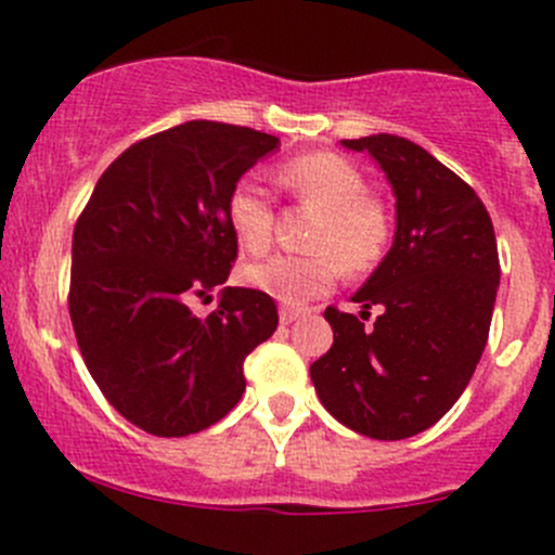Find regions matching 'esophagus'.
<instances>
[{"mask_svg": "<svg viewBox=\"0 0 555 555\" xmlns=\"http://www.w3.org/2000/svg\"><path fill=\"white\" fill-rule=\"evenodd\" d=\"M306 309H293V306H282V311H279V322L282 324H293V322H298L300 317H306Z\"/></svg>", "mask_w": 555, "mask_h": 555, "instance_id": "obj_1", "label": "esophagus"}]
</instances>
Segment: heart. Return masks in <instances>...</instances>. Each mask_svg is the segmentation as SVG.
<instances>
[{
    "label": "heart",
    "instance_id": "obj_1",
    "mask_svg": "<svg viewBox=\"0 0 555 555\" xmlns=\"http://www.w3.org/2000/svg\"><path fill=\"white\" fill-rule=\"evenodd\" d=\"M293 198L322 209L311 233L317 255H273L242 271L244 282L282 304H309L338 282L340 271L376 268L391 242L389 211L367 195L365 173L335 153H311L287 160L276 171ZM225 220L242 249L260 255L273 233V201L251 177L233 182L225 198Z\"/></svg>",
    "mask_w": 555,
    "mask_h": 555
}]
</instances>
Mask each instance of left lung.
<instances>
[{"label": "left lung", "instance_id": "obj_1", "mask_svg": "<svg viewBox=\"0 0 555 555\" xmlns=\"http://www.w3.org/2000/svg\"><path fill=\"white\" fill-rule=\"evenodd\" d=\"M367 153L397 198L391 249L362 289L360 315L324 311L333 346L311 365L322 405L344 427L376 440L424 433L449 413L486 349L500 287V255L483 201L411 139H344Z\"/></svg>", "mask_w": 555, "mask_h": 555}]
</instances>
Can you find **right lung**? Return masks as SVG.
I'll use <instances>...</instances> for the list:
<instances>
[{
    "label": "right lung",
    "mask_w": 555,
    "mask_h": 555,
    "mask_svg": "<svg viewBox=\"0 0 555 555\" xmlns=\"http://www.w3.org/2000/svg\"><path fill=\"white\" fill-rule=\"evenodd\" d=\"M271 133L190 120L131 144L93 188L72 238L69 317L109 405L158 438L220 422L244 395V360L279 324L260 289L223 287L206 318L189 300L228 282L238 242L225 198Z\"/></svg>",
    "instance_id": "add662e5"
}]
</instances>
